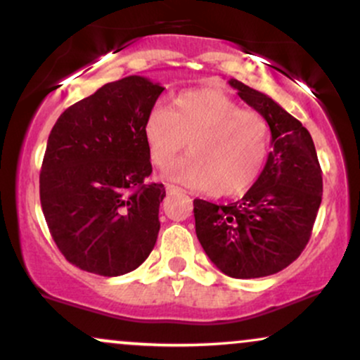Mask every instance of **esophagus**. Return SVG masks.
Segmentation results:
<instances>
[{"mask_svg": "<svg viewBox=\"0 0 360 360\" xmlns=\"http://www.w3.org/2000/svg\"><path fill=\"white\" fill-rule=\"evenodd\" d=\"M166 191H167L169 194H174V193H181V191H183V189L177 188V186H174V184H167V186H166Z\"/></svg>", "mask_w": 360, "mask_h": 360, "instance_id": "obj_1", "label": "esophagus"}]
</instances>
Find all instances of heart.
Here are the masks:
<instances>
[{
	"instance_id": "b5f03b06",
	"label": "heart",
	"mask_w": 360,
	"mask_h": 360,
	"mask_svg": "<svg viewBox=\"0 0 360 360\" xmlns=\"http://www.w3.org/2000/svg\"><path fill=\"white\" fill-rule=\"evenodd\" d=\"M152 164L166 169L188 147L193 154L169 169V179L217 196H237L259 181L271 154V127L217 89H189L171 111L154 106L143 120Z\"/></svg>"
}]
</instances>
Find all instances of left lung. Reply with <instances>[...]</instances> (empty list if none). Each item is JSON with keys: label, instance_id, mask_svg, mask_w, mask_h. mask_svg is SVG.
<instances>
[{"label": "left lung", "instance_id": "1", "mask_svg": "<svg viewBox=\"0 0 360 360\" xmlns=\"http://www.w3.org/2000/svg\"><path fill=\"white\" fill-rule=\"evenodd\" d=\"M229 84L271 127L262 176L230 205L194 200L196 235L210 260L237 279L264 278L295 262L311 237L323 193L315 143L300 120L237 79Z\"/></svg>", "mask_w": 360, "mask_h": 360}]
</instances>
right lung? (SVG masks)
<instances>
[{"mask_svg": "<svg viewBox=\"0 0 360 360\" xmlns=\"http://www.w3.org/2000/svg\"><path fill=\"white\" fill-rule=\"evenodd\" d=\"M164 88L142 76L101 86L53 125L40 171V203L65 259L115 278L154 249L164 184L152 172L143 120Z\"/></svg>", "mask_w": 360, "mask_h": 360, "instance_id": "add662e5", "label": "right lung"}]
</instances>
